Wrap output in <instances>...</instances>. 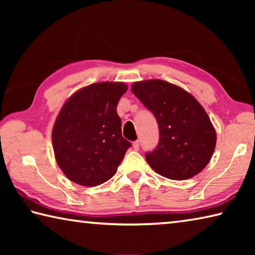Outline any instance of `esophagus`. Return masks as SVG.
Instances as JSON below:
<instances>
[{"mask_svg":"<svg viewBox=\"0 0 255 255\" xmlns=\"http://www.w3.org/2000/svg\"><path fill=\"white\" fill-rule=\"evenodd\" d=\"M132 146H133V149H135V150H138V149H139V140L133 141V143H132Z\"/></svg>","mask_w":255,"mask_h":255,"instance_id":"1","label":"esophagus"}]
</instances>
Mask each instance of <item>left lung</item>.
<instances>
[{
  "mask_svg": "<svg viewBox=\"0 0 255 255\" xmlns=\"http://www.w3.org/2000/svg\"><path fill=\"white\" fill-rule=\"evenodd\" d=\"M131 90L158 125V144L145 154L149 166L171 180H187L204 170L213 156L216 131L200 103L162 80L136 82Z\"/></svg>",
  "mask_w": 255,
  "mask_h": 255,
  "instance_id": "1",
  "label": "left lung"
}]
</instances>
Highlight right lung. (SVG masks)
Here are the masks:
<instances>
[{
	"label": "right lung",
	"instance_id": "1",
	"mask_svg": "<svg viewBox=\"0 0 255 255\" xmlns=\"http://www.w3.org/2000/svg\"><path fill=\"white\" fill-rule=\"evenodd\" d=\"M124 83L102 82L68 99L53 128V147L68 179L85 187L102 184L115 175L131 143L122 133L117 114Z\"/></svg>",
	"mask_w": 255,
	"mask_h": 255
}]
</instances>
